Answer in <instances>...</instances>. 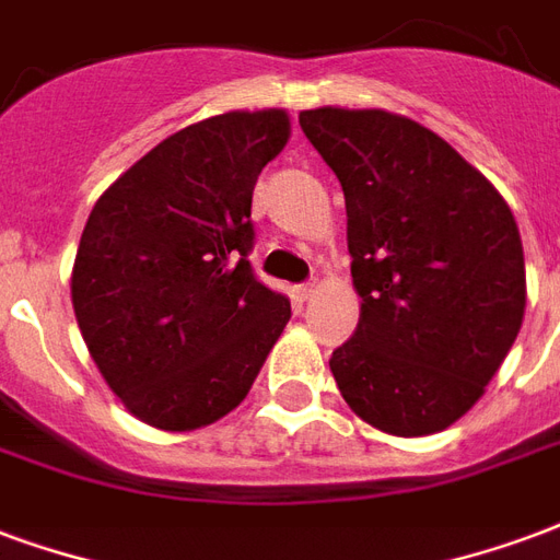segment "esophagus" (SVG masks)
<instances>
[{
    "mask_svg": "<svg viewBox=\"0 0 560 560\" xmlns=\"http://www.w3.org/2000/svg\"><path fill=\"white\" fill-rule=\"evenodd\" d=\"M314 293H317V281H308V284H300V288H296V300L308 302Z\"/></svg>",
    "mask_w": 560,
    "mask_h": 560,
    "instance_id": "obj_1",
    "label": "esophagus"
}]
</instances>
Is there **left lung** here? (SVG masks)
<instances>
[{
    "label": "left lung",
    "mask_w": 560,
    "mask_h": 560,
    "mask_svg": "<svg viewBox=\"0 0 560 560\" xmlns=\"http://www.w3.org/2000/svg\"><path fill=\"white\" fill-rule=\"evenodd\" d=\"M341 180L362 312L329 359L347 407L392 436L451 428L487 392L525 314L520 228L442 136L385 109L300 112Z\"/></svg>",
    "instance_id": "obj_1"
}]
</instances>
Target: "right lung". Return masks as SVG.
I'll return each mask as SVG.
<instances>
[{
  "mask_svg": "<svg viewBox=\"0 0 560 560\" xmlns=\"http://www.w3.org/2000/svg\"><path fill=\"white\" fill-rule=\"evenodd\" d=\"M291 139L284 109L189 124L97 198L70 300L91 359L127 412L168 433L213 424L240 400L291 320L255 279L252 192Z\"/></svg>",
  "mask_w": 560,
  "mask_h": 560,
  "instance_id": "right-lung-1",
  "label": "right lung"
}]
</instances>
